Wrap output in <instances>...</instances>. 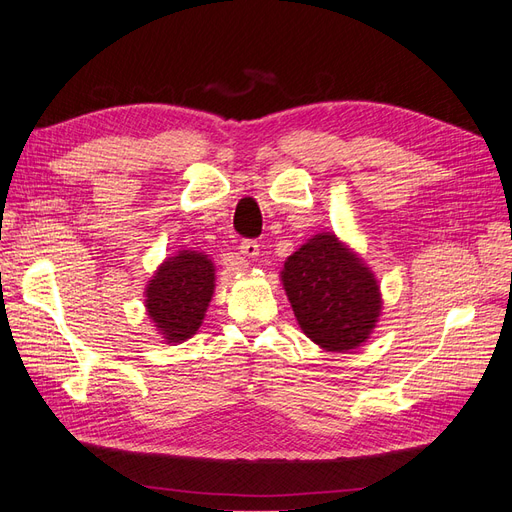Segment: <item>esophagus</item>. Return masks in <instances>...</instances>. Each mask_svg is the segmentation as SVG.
Masks as SVG:
<instances>
[{
    "label": "esophagus",
    "mask_w": 512,
    "mask_h": 512,
    "mask_svg": "<svg viewBox=\"0 0 512 512\" xmlns=\"http://www.w3.org/2000/svg\"><path fill=\"white\" fill-rule=\"evenodd\" d=\"M239 250L245 258H256L260 254V245L254 239H243L241 245H239Z\"/></svg>",
    "instance_id": "1"
}]
</instances>
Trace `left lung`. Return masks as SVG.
Wrapping results in <instances>:
<instances>
[{
    "label": "left lung",
    "instance_id": "left-lung-1",
    "mask_svg": "<svg viewBox=\"0 0 512 512\" xmlns=\"http://www.w3.org/2000/svg\"><path fill=\"white\" fill-rule=\"evenodd\" d=\"M282 280L303 333L324 350L361 346L376 327L380 290L374 275L331 232L294 252Z\"/></svg>",
    "mask_w": 512,
    "mask_h": 512
}]
</instances>
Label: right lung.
I'll use <instances>...</instances> for the list:
<instances>
[{"label": "right lung", "mask_w": 512, "mask_h": 512, "mask_svg": "<svg viewBox=\"0 0 512 512\" xmlns=\"http://www.w3.org/2000/svg\"><path fill=\"white\" fill-rule=\"evenodd\" d=\"M215 286L213 262L183 250L168 258L147 286V312L170 342L192 337L205 318Z\"/></svg>", "instance_id": "obj_1"}]
</instances>
